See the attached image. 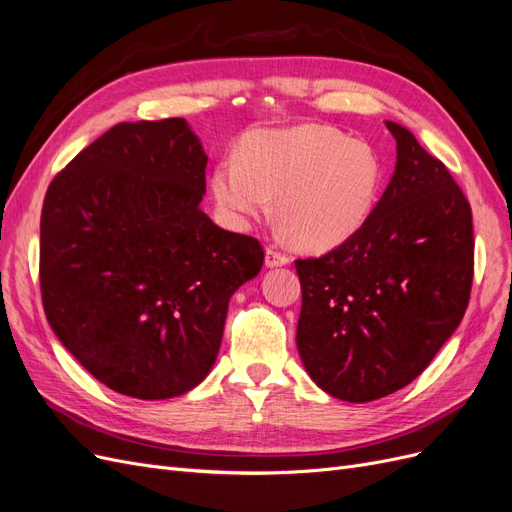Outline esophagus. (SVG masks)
Listing matches in <instances>:
<instances>
[{
  "label": "esophagus",
  "mask_w": 512,
  "mask_h": 512,
  "mask_svg": "<svg viewBox=\"0 0 512 512\" xmlns=\"http://www.w3.org/2000/svg\"><path fill=\"white\" fill-rule=\"evenodd\" d=\"M289 261H291V257H289V255H285V253L276 251L274 246H268V249H266V266H268V268H280V266H287Z\"/></svg>",
  "instance_id": "obj_1"
}]
</instances>
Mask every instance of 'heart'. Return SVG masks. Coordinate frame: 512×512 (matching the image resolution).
<instances>
[{"mask_svg":"<svg viewBox=\"0 0 512 512\" xmlns=\"http://www.w3.org/2000/svg\"><path fill=\"white\" fill-rule=\"evenodd\" d=\"M383 161L368 142L344 131L306 123L255 131L212 172L214 202L225 219L249 229L272 212L283 232L310 251L353 238L381 200Z\"/></svg>","mask_w":512,"mask_h":512,"instance_id":"b5f03b06","label":"heart"}]
</instances>
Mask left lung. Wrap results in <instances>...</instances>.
I'll list each match as a JSON object with an SVG mask.
<instances>
[{
	"mask_svg": "<svg viewBox=\"0 0 512 512\" xmlns=\"http://www.w3.org/2000/svg\"><path fill=\"white\" fill-rule=\"evenodd\" d=\"M398 163L372 217L338 249L298 259V351L323 391L372 402L430 366L468 308L472 210L447 166L387 121Z\"/></svg>",
	"mask_w": 512,
	"mask_h": 512,
	"instance_id": "left-lung-1",
	"label": "left lung"
}]
</instances>
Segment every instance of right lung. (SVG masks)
I'll use <instances>...</instances> for the list:
<instances>
[{"label":"right lung","mask_w":512,"mask_h":512,"mask_svg":"<svg viewBox=\"0 0 512 512\" xmlns=\"http://www.w3.org/2000/svg\"><path fill=\"white\" fill-rule=\"evenodd\" d=\"M208 157L185 119L119 123L48 185L40 221L46 319L112 391L166 400L217 359L229 298L263 246L200 208Z\"/></svg>","instance_id":"obj_1"}]
</instances>
